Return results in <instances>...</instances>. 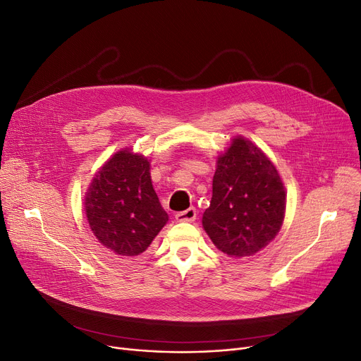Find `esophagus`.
I'll list each match as a JSON object with an SVG mask.
<instances>
[{"instance_id":"obj_1","label":"esophagus","mask_w":361,"mask_h":361,"mask_svg":"<svg viewBox=\"0 0 361 361\" xmlns=\"http://www.w3.org/2000/svg\"><path fill=\"white\" fill-rule=\"evenodd\" d=\"M176 219L178 222H192L196 219V209L195 207H188V209H185V211L177 212Z\"/></svg>"}]
</instances>
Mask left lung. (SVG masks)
Returning <instances> with one entry per match:
<instances>
[{
    "label": "left lung",
    "instance_id": "left-lung-1",
    "mask_svg": "<svg viewBox=\"0 0 361 361\" xmlns=\"http://www.w3.org/2000/svg\"><path fill=\"white\" fill-rule=\"evenodd\" d=\"M283 214L286 190L275 165L252 142L234 139L218 158L204 231L225 255L253 256L275 238Z\"/></svg>",
    "mask_w": 361,
    "mask_h": 361
}]
</instances>
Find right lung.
Here are the masks:
<instances>
[{
  "instance_id": "add662e5",
  "label": "right lung",
  "mask_w": 361,
  "mask_h": 361,
  "mask_svg": "<svg viewBox=\"0 0 361 361\" xmlns=\"http://www.w3.org/2000/svg\"><path fill=\"white\" fill-rule=\"evenodd\" d=\"M149 162L121 150L94 176L86 196L90 230L106 249L131 257L143 253L168 221L152 187Z\"/></svg>"
}]
</instances>
